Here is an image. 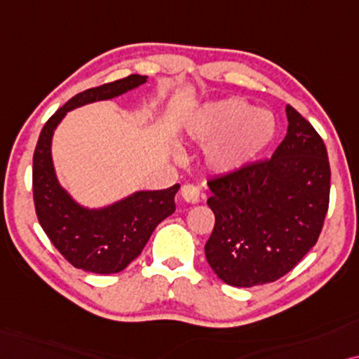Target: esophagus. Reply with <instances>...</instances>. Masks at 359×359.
I'll return each mask as SVG.
<instances>
[{
	"mask_svg": "<svg viewBox=\"0 0 359 359\" xmlns=\"http://www.w3.org/2000/svg\"><path fill=\"white\" fill-rule=\"evenodd\" d=\"M180 192H182V198L185 200V202H189V203L200 202V189L197 187V185L184 184L182 189H180Z\"/></svg>",
	"mask_w": 359,
	"mask_h": 359,
	"instance_id": "1",
	"label": "esophagus"
}]
</instances>
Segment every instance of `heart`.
Segmentation results:
<instances>
[{"label": "heart", "mask_w": 359, "mask_h": 359, "mask_svg": "<svg viewBox=\"0 0 359 359\" xmlns=\"http://www.w3.org/2000/svg\"><path fill=\"white\" fill-rule=\"evenodd\" d=\"M274 118L262 109H251L243 100H223L205 109L197 126V137L215 142L208 152L213 169L229 172L255 157L272 140Z\"/></svg>", "instance_id": "heart-1"}]
</instances>
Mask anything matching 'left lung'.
Instances as JSON below:
<instances>
[{"mask_svg":"<svg viewBox=\"0 0 359 359\" xmlns=\"http://www.w3.org/2000/svg\"><path fill=\"white\" fill-rule=\"evenodd\" d=\"M287 135L271 159L208 180L215 226L205 256L235 287L269 284L292 271L322 233L330 202V162L315 128L285 107Z\"/></svg>","mask_w":359,"mask_h":359,"instance_id":"left-lung-1","label":"left lung"}]
</instances>
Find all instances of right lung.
Listing matches in <instances>:
<instances>
[{
	"label": "right lung",
	"mask_w": 359,
	"mask_h": 359,
	"mask_svg": "<svg viewBox=\"0 0 359 359\" xmlns=\"http://www.w3.org/2000/svg\"><path fill=\"white\" fill-rule=\"evenodd\" d=\"M146 80L147 76L135 74L75 95L47 119L37 140L32 157V198L37 219L55 250L76 269L95 274L123 271L141 255L157 224L175 210L179 184L165 190L136 192L103 210H87L60 187L52 165V135L67 111L118 97Z\"/></svg>",
	"instance_id": "add662e5"
}]
</instances>
